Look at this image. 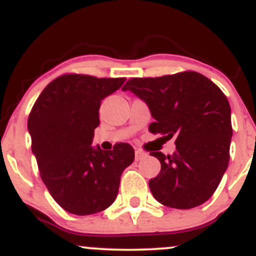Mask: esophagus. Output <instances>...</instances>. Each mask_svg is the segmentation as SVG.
Listing matches in <instances>:
<instances>
[{
    "label": "esophagus",
    "instance_id": "1",
    "mask_svg": "<svg viewBox=\"0 0 256 256\" xmlns=\"http://www.w3.org/2000/svg\"><path fill=\"white\" fill-rule=\"evenodd\" d=\"M146 156H148V154H146V152H144L142 150H136V160H142V158H144V157H146Z\"/></svg>",
    "mask_w": 256,
    "mask_h": 256
}]
</instances>
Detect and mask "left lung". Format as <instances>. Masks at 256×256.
I'll list each match as a JSON object with an SVG mask.
<instances>
[{"label": "left lung", "instance_id": "left-lung-1", "mask_svg": "<svg viewBox=\"0 0 256 256\" xmlns=\"http://www.w3.org/2000/svg\"><path fill=\"white\" fill-rule=\"evenodd\" d=\"M122 90H130L148 106L154 120L148 127L151 133L166 142L176 138L173 154H150L160 162V174L148 182L154 197L176 209L203 204L228 166L232 126L228 98L194 71L132 78Z\"/></svg>", "mask_w": 256, "mask_h": 256}]
</instances>
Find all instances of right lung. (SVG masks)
<instances>
[{
  "instance_id": "add662e5",
  "label": "right lung",
  "mask_w": 256,
  "mask_h": 256,
  "mask_svg": "<svg viewBox=\"0 0 256 256\" xmlns=\"http://www.w3.org/2000/svg\"><path fill=\"white\" fill-rule=\"evenodd\" d=\"M126 78L64 74L37 98L28 120L31 150L40 174L66 212L90 215L108 208L118 194L120 175L134 160L129 144L104 151L92 146L102 100Z\"/></svg>"
}]
</instances>
